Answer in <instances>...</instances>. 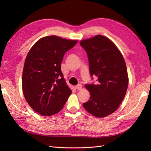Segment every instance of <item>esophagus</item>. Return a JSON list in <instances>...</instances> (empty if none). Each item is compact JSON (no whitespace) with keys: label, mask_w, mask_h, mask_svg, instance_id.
I'll return each instance as SVG.
<instances>
[{"label":"esophagus","mask_w":151,"mask_h":151,"mask_svg":"<svg viewBox=\"0 0 151 151\" xmlns=\"http://www.w3.org/2000/svg\"><path fill=\"white\" fill-rule=\"evenodd\" d=\"M75 88L76 89H82V85L81 84H77V86H75Z\"/></svg>","instance_id":"esophagus-1"}]
</instances>
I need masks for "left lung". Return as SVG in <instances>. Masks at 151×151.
<instances>
[{"label": "left lung", "instance_id": "obj_1", "mask_svg": "<svg viewBox=\"0 0 151 151\" xmlns=\"http://www.w3.org/2000/svg\"><path fill=\"white\" fill-rule=\"evenodd\" d=\"M87 53L91 77H97L96 84L85 87L89 100L83 103L87 111L98 118L111 115L119 107L127 92L129 77L124 58L111 41L102 35L82 40Z\"/></svg>", "mask_w": 151, "mask_h": 151}]
</instances>
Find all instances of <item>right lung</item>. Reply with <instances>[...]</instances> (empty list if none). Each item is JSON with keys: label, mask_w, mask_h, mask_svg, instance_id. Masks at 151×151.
Returning a JSON list of instances; mask_svg holds the SVG:
<instances>
[{"label": "right lung", "mask_w": 151, "mask_h": 151, "mask_svg": "<svg viewBox=\"0 0 151 151\" xmlns=\"http://www.w3.org/2000/svg\"><path fill=\"white\" fill-rule=\"evenodd\" d=\"M77 40L57 36H45L36 42L29 51L22 72V87L31 108L44 116L60 110L72 91L61 70L64 54L74 47Z\"/></svg>", "instance_id": "obj_1"}]
</instances>
